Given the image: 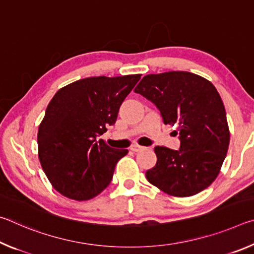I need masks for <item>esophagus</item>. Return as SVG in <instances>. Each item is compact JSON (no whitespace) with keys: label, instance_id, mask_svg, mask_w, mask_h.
<instances>
[{"label":"esophagus","instance_id":"34e87169","mask_svg":"<svg viewBox=\"0 0 254 254\" xmlns=\"http://www.w3.org/2000/svg\"><path fill=\"white\" fill-rule=\"evenodd\" d=\"M144 149V147H142V145H139V144H132L131 145V150L133 152H139V151H141V150H143Z\"/></svg>","mask_w":254,"mask_h":254}]
</instances>
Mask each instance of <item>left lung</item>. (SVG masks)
I'll return each mask as SVG.
<instances>
[{"label": "left lung", "instance_id": "obj_1", "mask_svg": "<svg viewBox=\"0 0 254 254\" xmlns=\"http://www.w3.org/2000/svg\"><path fill=\"white\" fill-rule=\"evenodd\" d=\"M134 92L152 102L165 124L176 126L180 148L156 147L157 163L145 177L166 194L188 197L220 174L230 143L226 112L207 79L188 71L144 76Z\"/></svg>", "mask_w": 254, "mask_h": 254}]
</instances>
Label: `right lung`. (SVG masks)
Returning <instances> with one entry per match:
<instances>
[{
    "label": "right lung",
    "instance_id": "right-lung-1",
    "mask_svg": "<svg viewBox=\"0 0 254 254\" xmlns=\"http://www.w3.org/2000/svg\"><path fill=\"white\" fill-rule=\"evenodd\" d=\"M140 78L88 77L55 94L38 131V147L42 169L60 194L88 200L109 186L127 150L96 139L117 121L120 106Z\"/></svg>",
    "mask_w": 254,
    "mask_h": 254
}]
</instances>
